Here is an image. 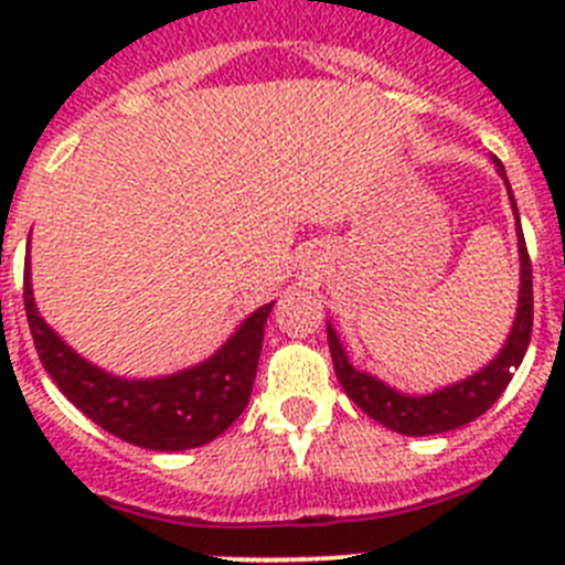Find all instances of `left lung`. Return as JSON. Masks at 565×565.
I'll use <instances>...</instances> for the list:
<instances>
[{
    "label": "left lung",
    "mask_w": 565,
    "mask_h": 565,
    "mask_svg": "<svg viewBox=\"0 0 565 565\" xmlns=\"http://www.w3.org/2000/svg\"><path fill=\"white\" fill-rule=\"evenodd\" d=\"M492 163H495L498 174L507 183L509 203H512V212H515L518 257H521V291H518L515 322L509 328L507 342L495 353V359H489L481 371H476L472 376L447 384V387H438V391L402 393L387 382H382V379L353 367L342 342H339V333L328 322V348H331L333 371H337L342 391L373 422L384 424L387 430H396L402 436H436V433L456 430V427L476 422L501 398L507 384L512 382V373L521 367L523 356H526L529 337H532V263H529L526 239H523L521 232L515 194H512V186L507 181V169L498 158H492Z\"/></svg>",
    "instance_id": "obj_1"
}]
</instances>
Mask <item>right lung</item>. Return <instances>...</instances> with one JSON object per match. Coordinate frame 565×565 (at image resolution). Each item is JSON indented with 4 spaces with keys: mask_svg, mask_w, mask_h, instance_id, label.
Returning a JSON list of instances; mask_svg holds the SVG:
<instances>
[{
    "mask_svg": "<svg viewBox=\"0 0 565 565\" xmlns=\"http://www.w3.org/2000/svg\"><path fill=\"white\" fill-rule=\"evenodd\" d=\"M274 302L248 313L209 359L186 371L127 379L78 356L39 313L24 263V311L44 371L87 418L143 450H192L226 433L252 398L263 331Z\"/></svg>",
    "mask_w": 565,
    "mask_h": 565,
    "instance_id": "1",
    "label": "right lung"
}]
</instances>
